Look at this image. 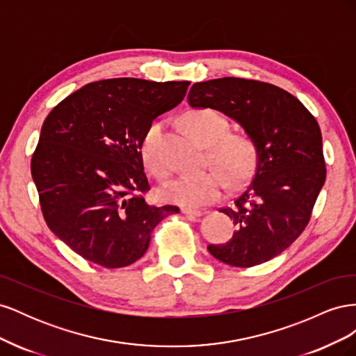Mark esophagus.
<instances>
[{
  "instance_id": "esophagus-1",
  "label": "esophagus",
  "mask_w": 356,
  "mask_h": 356,
  "mask_svg": "<svg viewBox=\"0 0 356 356\" xmlns=\"http://www.w3.org/2000/svg\"><path fill=\"white\" fill-rule=\"evenodd\" d=\"M181 212L184 215H190V217H200L202 212L197 209H191V208H182Z\"/></svg>"
}]
</instances>
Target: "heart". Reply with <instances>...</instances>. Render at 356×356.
<instances>
[{"label": "heart", "mask_w": 356, "mask_h": 356, "mask_svg": "<svg viewBox=\"0 0 356 356\" xmlns=\"http://www.w3.org/2000/svg\"><path fill=\"white\" fill-rule=\"evenodd\" d=\"M184 124L199 141L208 147V160L215 168L202 174H184L169 181L160 190L166 202L197 208L218 200L230 184H241L251 177L258 160L254 139L245 132H229V120L211 108L191 110ZM145 169L157 179H166L170 168L163 157V124L153 123L139 145Z\"/></svg>", "instance_id": "obj_1"}]
</instances>
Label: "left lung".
<instances>
[{
	"instance_id": "1",
	"label": "left lung",
	"mask_w": 356,
	"mask_h": 356,
	"mask_svg": "<svg viewBox=\"0 0 356 356\" xmlns=\"http://www.w3.org/2000/svg\"><path fill=\"white\" fill-rule=\"evenodd\" d=\"M188 104L239 122L258 148L255 170L232 207L233 238L208 245L217 260L252 267L284 252L310 221L327 168L316 118L275 84L224 77L193 84Z\"/></svg>"
}]
</instances>
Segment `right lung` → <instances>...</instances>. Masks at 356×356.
<instances>
[{
	"mask_svg": "<svg viewBox=\"0 0 356 356\" xmlns=\"http://www.w3.org/2000/svg\"><path fill=\"white\" fill-rule=\"evenodd\" d=\"M190 81L108 79L86 84L46 117L31 174L49 229L84 260L135 263L152 232L179 208L154 207L139 153L156 117L184 99Z\"/></svg>",
	"mask_w": 356,
	"mask_h": 356,
	"instance_id": "right-lung-1",
	"label": "right lung"
}]
</instances>
